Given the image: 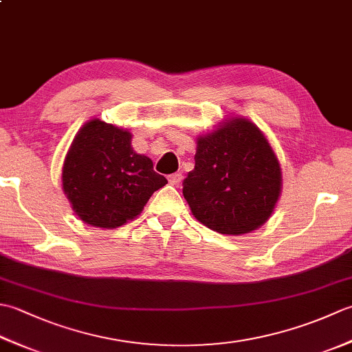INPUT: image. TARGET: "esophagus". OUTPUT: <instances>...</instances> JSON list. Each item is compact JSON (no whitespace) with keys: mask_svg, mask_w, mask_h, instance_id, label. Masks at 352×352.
<instances>
[{"mask_svg":"<svg viewBox=\"0 0 352 352\" xmlns=\"http://www.w3.org/2000/svg\"><path fill=\"white\" fill-rule=\"evenodd\" d=\"M168 182L172 186H178V184L183 182V175L180 174V172H177V174H172V175L168 177Z\"/></svg>","mask_w":352,"mask_h":352,"instance_id":"34e87169","label":"esophagus"}]
</instances>
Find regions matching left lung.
Listing matches in <instances>:
<instances>
[{"label":"left lung","instance_id":"1","mask_svg":"<svg viewBox=\"0 0 352 352\" xmlns=\"http://www.w3.org/2000/svg\"><path fill=\"white\" fill-rule=\"evenodd\" d=\"M281 168L265 134L245 118H231L197 139L195 169L183 182L193 216L221 234H246L272 214L281 193Z\"/></svg>","mask_w":352,"mask_h":352}]
</instances>
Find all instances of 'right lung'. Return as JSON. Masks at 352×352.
Masks as SVG:
<instances>
[{
  "instance_id": "add662e5",
  "label": "right lung",
  "mask_w": 352,
  "mask_h": 352,
  "mask_svg": "<svg viewBox=\"0 0 352 352\" xmlns=\"http://www.w3.org/2000/svg\"><path fill=\"white\" fill-rule=\"evenodd\" d=\"M168 183L153 162L131 148V133L100 119L81 126L63 163L62 184L78 218L118 228L136 218Z\"/></svg>"
}]
</instances>
